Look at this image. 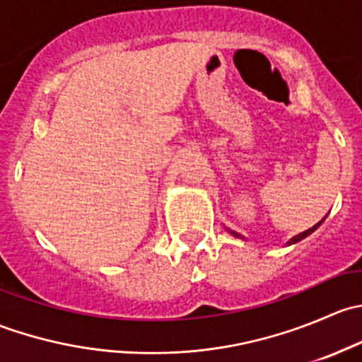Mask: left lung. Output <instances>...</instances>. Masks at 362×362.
I'll return each mask as SVG.
<instances>
[{"instance_id":"obj_1","label":"left lung","mask_w":362,"mask_h":362,"mask_svg":"<svg viewBox=\"0 0 362 362\" xmlns=\"http://www.w3.org/2000/svg\"><path fill=\"white\" fill-rule=\"evenodd\" d=\"M324 218H326V217H324ZM324 218H322V221H320V222H317V224H315V226H313V228L306 229V231H303V233H299V235H296V236H293V238H291V240H289V242H287V245H294V243L301 242V240H303V238H306V236H308V235H312V233H313V231H315V229H317V228H319V226H320V224H322V222H324ZM226 229H228V228H226ZM228 233H229V235L236 236V238H242V240H245V238H243V236H242V235H238V233H236V231H233V229H228Z\"/></svg>"}]
</instances>
